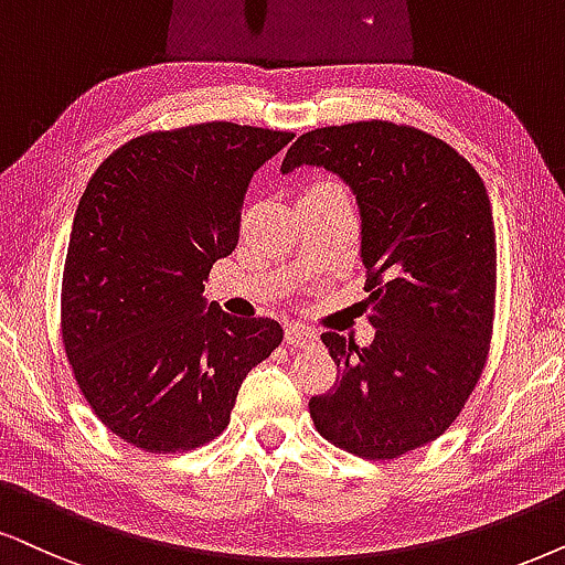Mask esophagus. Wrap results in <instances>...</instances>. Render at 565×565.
Listing matches in <instances>:
<instances>
[{
	"mask_svg": "<svg viewBox=\"0 0 565 565\" xmlns=\"http://www.w3.org/2000/svg\"><path fill=\"white\" fill-rule=\"evenodd\" d=\"M284 339H287V344H291L295 349H305L318 339V333L312 331V328H307V326L291 323V326H287V333H284Z\"/></svg>",
	"mask_w": 565,
	"mask_h": 565,
	"instance_id": "1",
	"label": "esophagus"
}]
</instances>
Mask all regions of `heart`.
<instances>
[{
    "label": "heart",
    "instance_id": "1",
    "mask_svg": "<svg viewBox=\"0 0 565 565\" xmlns=\"http://www.w3.org/2000/svg\"><path fill=\"white\" fill-rule=\"evenodd\" d=\"M318 184H333V182H318ZM318 184H316V188H318Z\"/></svg>",
    "mask_w": 565,
    "mask_h": 565
}]
</instances>
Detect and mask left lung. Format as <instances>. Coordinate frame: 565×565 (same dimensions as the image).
<instances>
[{
    "label": "left lung",
    "instance_id": "obj_1",
    "mask_svg": "<svg viewBox=\"0 0 565 565\" xmlns=\"http://www.w3.org/2000/svg\"><path fill=\"white\" fill-rule=\"evenodd\" d=\"M323 167L360 205L362 312L375 339L326 331L339 377L310 398L316 430L370 461L398 459L451 427L488 362L495 224L472 163L417 127L352 122L305 132L284 174Z\"/></svg>",
    "mask_w": 565,
    "mask_h": 565
}]
</instances>
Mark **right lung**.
Instances as JSON below:
<instances>
[{
	"label": "right lung",
	"instance_id": "right-lung-1",
	"mask_svg": "<svg viewBox=\"0 0 565 565\" xmlns=\"http://www.w3.org/2000/svg\"><path fill=\"white\" fill-rule=\"evenodd\" d=\"M291 138L234 122L148 132L90 177L64 260L62 341L85 402L130 446H205L281 344L276 320L209 305L203 281L237 247L253 174Z\"/></svg>",
	"mask_w": 565,
	"mask_h": 565
}]
</instances>
